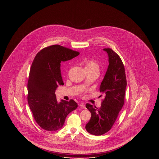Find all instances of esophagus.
<instances>
[{"label": "esophagus", "instance_id": "34e87169", "mask_svg": "<svg viewBox=\"0 0 159 159\" xmlns=\"http://www.w3.org/2000/svg\"><path fill=\"white\" fill-rule=\"evenodd\" d=\"M80 106L81 107H82V108H86V107H85V105H84V103H80Z\"/></svg>", "mask_w": 159, "mask_h": 159}]
</instances>
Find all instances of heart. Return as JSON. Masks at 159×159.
<instances>
[{"instance_id":"b5f03b06","label":"heart","mask_w":159,"mask_h":159,"mask_svg":"<svg viewBox=\"0 0 159 159\" xmlns=\"http://www.w3.org/2000/svg\"><path fill=\"white\" fill-rule=\"evenodd\" d=\"M85 69L87 71H98L99 70V65L94 59L88 58L84 60Z\"/></svg>"}]
</instances>
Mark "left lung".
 Instances as JSON below:
<instances>
[{"label": "left lung", "mask_w": 159, "mask_h": 159, "mask_svg": "<svg viewBox=\"0 0 159 159\" xmlns=\"http://www.w3.org/2000/svg\"><path fill=\"white\" fill-rule=\"evenodd\" d=\"M108 56V68L99 88L105 95L101 107L86 104L91 116L85 129L92 135L99 136L110 131L125 103L127 80L125 66L120 57L110 48H105Z\"/></svg>", "instance_id": "1"}]
</instances>
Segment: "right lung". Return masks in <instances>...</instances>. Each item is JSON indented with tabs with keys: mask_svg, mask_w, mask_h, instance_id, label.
I'll return each mask as SVG.
<instances>
[{
	"mask_svg": "<svg viewBox=\"0 0 159 159\" xmlns=\"http://www.w3.org/2000/svg\"><path fill=\"white\" fill-rule=\"evenodd\" d=\"M79 54L77 51L53 45L39 52L32 62L27 84V100L35 121L46 131L61 129L67 115L78 107L73 99L58 103L54 93L59 85L64 84L61 61L71 60Z\"/></svg>",
	"mask_w": 159,
	"mask_h": 159,
	"instance_id": "1",
	"label": "right lung"
}]
</instances>
